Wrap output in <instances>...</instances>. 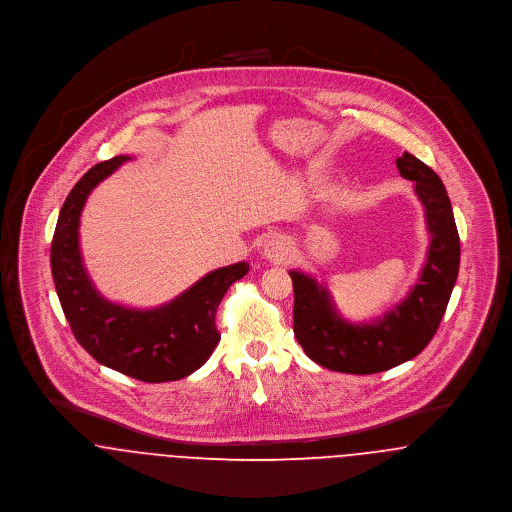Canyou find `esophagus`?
Masks as SVG:
<instances>
[{
  "label": "esophagus",
  "mask_w": 512,
  "mask_h": 512,
  "mask_svg": "<svg viewBox=\"0 0 512 512\" xmlns=\"http://www.w3.org/2000/svg\"><path fill=\"white\" fill-rule=\"evenodd\" d=\"M290 251H292V243L283 235H273L263 247V255L273 263H283L284 259L290 255Z\"/></svg>",
  "instance_id": "34e87169"
}]
</instances>
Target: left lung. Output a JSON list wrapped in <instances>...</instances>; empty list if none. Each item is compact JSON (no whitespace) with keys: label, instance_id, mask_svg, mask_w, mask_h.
<instances>
[{"label":"left lung","instance_id":"left-lung-1","mask_svg":"<svg viewBox=\"0 0 512 512\" xmlns=\"http://www.w3.org/2000/svg\"><path fill=\"white\" fill-rule=\"evenodd\" d=\"M397 167L414 182L430 233L420 279L404 300L373 322L351 324L338 314L324 284L300 271L288 273L294 288V336L312 361L338 373H381L416 357L434 338L454 290L459 235L444 182L410 153L398 157Z\"/></svg>","mask_w":512,"mask_h":512}]
</instances>
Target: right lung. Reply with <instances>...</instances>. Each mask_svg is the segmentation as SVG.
<instances>
[{
	"label": "right lung",
	"instance_id": "add662e5",
	"mask_svg": "<svg viewBox=\"0 0 512 512\" xmlns=\"http://www.w3.org/2000/svg\"><path fill=\"white\" fill-rule=\"evenodd\" d=\"M125 161L129 157L119 155L92 167L66 196L51 245L53 281L74 338L98 363L143 383L178 381L210 359L220 341L216 310L229 286L247 275L249 265L216 269L151 310L106 300L84 269L78 226L90 192Z\"/></svg>",
	"mask_w": 512,
	"mask_h": 512
}]
</instances>
